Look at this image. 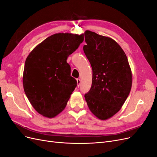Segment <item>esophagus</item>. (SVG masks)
<instances>
[{
	"instance_id": "34e87169",
	"label": "esophagus",
	"mask_w": 157,
	"mask_h": 157,
	"mask_svg": "<svg viewBox=\"0 0 157 157\" xmlns=\"http://www.w3.org/2000/svg\"><path fill=\"white\" fill-rule=\"evenodd\" d=\"M77 86L78 87L80 86V78H77Z\"/></svg>"
}]
</instances>
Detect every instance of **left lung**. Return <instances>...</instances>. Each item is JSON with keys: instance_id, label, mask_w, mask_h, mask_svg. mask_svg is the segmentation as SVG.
Returning <instances> with one entry per match:
<instances>
[{"instance_id": "obj_1", "label": "left lung", "mask_w": 157, "mask_h": 157, "mask_svg": "<svg viewBox=\"0 0 157 157\" xmlns=\"http://www.w3.org/2000/svg\"><path fill=\"white\" fill-rule=\"evenodd\" d=\"M83 50L92 68V86L85 94L90 110L101 120L120 110L130 94L132 76L128 58L111 38L90 31L84 33Z\"/></svg>"}]
</instances>
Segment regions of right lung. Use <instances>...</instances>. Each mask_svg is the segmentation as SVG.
Returning a JSON list of instances; mask_svg holds the SVG:
<instances>
[{"mask_svg": "<svg viewBox=\"0 0 157 157\" xmlns=\"http://www.w3.org/2000/svg\"><path fill=\"white\" fill-rule=\"evenodd\" d=\"M83 40V35L57 33L37 45L27 56L23 88L32 106L44 117L53 118L62 111L77 87L67 59Z\"/></svg>", "mask_w": 157, "mask_h": 157, "instance_id": "obj_1", "label": "right lung"}]
</instances>
